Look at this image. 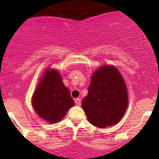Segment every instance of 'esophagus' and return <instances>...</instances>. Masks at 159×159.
Listing matches in <instances>:
<instances>
[{
	"instance_id": "34e87169",
	"label": "esophagus",
	"mask_w": 159,
	"mask_h": 159,
	"mask_svg": "<svg viewBox=\"0 0 159 159\" xmlns=\"http://www.w3.org/2000/svg\"><path fill=\"white\" fill-rule=\"evenodd\" d=\"M75 102L76 105L80 106V105H81V100L80 99V98H75Z\"/></svg>"
}]
</instances>
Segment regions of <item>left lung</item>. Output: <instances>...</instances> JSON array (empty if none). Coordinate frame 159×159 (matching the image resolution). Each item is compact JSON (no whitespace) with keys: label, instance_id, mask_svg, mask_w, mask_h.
I'll list each match as a JSON object with an SVG mask.
<instances>
[{"label":"left lung","instance_id":"left-lung-1","mask_svg":"<svg viewBox=\"0 0 159 159\" xmlns=\"http://www.w3.org/2000/svg\"><path fill=\"white\" fill-rule=\"evenodd\" d=\"M128 99L126 84L119 70L114 66L104 65L93 74L81 105L89 122L104 129L119 123L127 109Z\"/></svg>","mask_w":159,"mask_h":159}]
</instances>
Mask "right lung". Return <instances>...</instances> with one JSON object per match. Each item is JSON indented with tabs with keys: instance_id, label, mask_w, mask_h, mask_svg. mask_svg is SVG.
I'll list each match as a JSON object with an SVG mask.
<instances>
[{
	"instance_id": "add662e5",
	"label": "right lung",
	"mask_w": 159,
	"mask_h": 159,
	"mask_svg": "<svg viewBox=\"0 0 159 159\" xmlns=\"http://www.w3.org/2000/svg\"><path fill=\"white\" fill-rule=\"evenodd\" d=\"M31 102L36 114L50 124L61 121L75 105L69 89L63 84L61 75L54 69L43 72Z\"/></svg>"
}]
</instances>
